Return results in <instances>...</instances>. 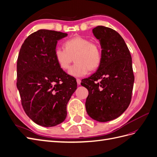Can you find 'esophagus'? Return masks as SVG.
Segmentation results:
<instances>
[{"label":"esophagus","mask_w":157,"mask_h":157,"mask_svg":"<svg viewBox=\"0 0 157 157\" xmlns=\"http://www.w3.org/2000/svg\"><path fill=\"white\" fill-rule=\"evenodd\" d=\"M77 82L78 85H80V83H81V80H80V78H77Z\"/></svg>","instance_id":"1"}]
</instances>
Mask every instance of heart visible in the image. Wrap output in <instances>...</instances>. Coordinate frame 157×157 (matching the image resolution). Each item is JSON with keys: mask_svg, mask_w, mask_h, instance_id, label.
<instances>
[{"mask_svg": "<svg viewBox=\"0 0 157 157\" xmlns=\"http://www.w3.org/2000/svg\"><path fill=\"white\" fill-rule=\"evenodd\" d=\"M65 48L56 47L54 57L61 69L67 70L75 58V64L69 70V74L75 77H82L90 70L97 69L101 61V50L96 42L82 36L67 40Z\"/></svg>", "mask_w": 157, "mask_h": 157, "instance_id": "1", "label": "heart"}]
</instances>
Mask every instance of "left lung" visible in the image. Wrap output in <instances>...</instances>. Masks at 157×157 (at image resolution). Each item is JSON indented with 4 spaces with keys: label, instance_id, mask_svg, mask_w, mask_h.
<instances>
[{
    "label": "left lung",
    "instance_id": "left-lung-1",
    "mask_svg": "<svg viewBox=\"0 0 157 157\" xmlns=\"http://www.w3.org/2000/svg\"><path fill=\"white\" fill-rule=\"evenodd\" d=\"M92 32L100 42L101 61L96 72L83 79L81 85L89 92L85 103L88 115L98 122H107L120 117L130 103L134 82L132 57L116 31L97 26Z\"/></svg>",
    "mask_w": 157,
    "mask_h": 157
}]
</instances>
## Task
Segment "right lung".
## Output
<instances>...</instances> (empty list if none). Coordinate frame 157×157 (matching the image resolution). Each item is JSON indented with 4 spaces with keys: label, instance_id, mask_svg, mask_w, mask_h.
Here are the masks:
<instances>
[{
    "label": "right lung",
    "instance_id": "obj_1",
    "mask_svg": "<svg viewBox=\"0 0 157 157\" xmlns=\"http://www.w3.org/2000/svg\"><path fill=\"white\" fill-rule=\"evenodd\" d=\"M67 33L40 29L23 42L17 61V88L21 105L36 124L52 127L63 122L67 105L77 89L76 79L59 67L54 57L58 40Z\"/></svg>",
    "mask_w": 157,
    "mask_h": 157
}]
</instances>
